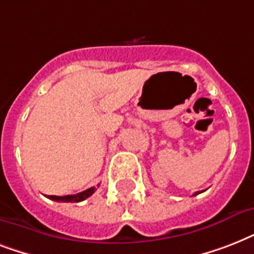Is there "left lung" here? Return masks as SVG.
Instances as JSON below:
<instances>
[{
  "instance_id": "1",
  "label": "left lung",
  "mask_w": 254,
  "mask_h": 254,
  "mask_svg": "<svg viewBox=\"0 0 254 254\" xmlns=\"http://www.w3.org/2000/svg\"><path fill=\"white\" fill-rule=\"evenodd\" d=\"M197 193H200V191H197V192H195V193H193V196H195V195H197Z\"/></svg>"
}]
</instances>
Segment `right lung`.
I'll return each mask as SVG.
<instances>
[{"mask_svg":"<svg viewBox=\"0 0 254 254\" xmlns=\"http://www.w3.org/2000/svg\"><path fill=\"white\" fill-rule=\"evenodd\" d=\"M96 189L95 187H91V189L85 190L83 192L75 193V195H64V196H55V195H49V199L55 201H65V203H77V201H83L85 200L87 197H89L92 193L95 192Z\"/></svg>","mask_w":254,"mask_h":254,"instance_id":"right-lung-1","label":"right lung"}]
</instances>
